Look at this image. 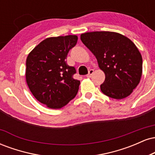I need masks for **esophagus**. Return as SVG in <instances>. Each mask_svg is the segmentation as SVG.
<instances>
[{"label":"esophagus","instance_id":"1","mask_svg":"<svg viewBox=\"0 0 155 155\" xmlns=\"http://www.w3.org/2000/svg\"><path fill=\"white\" fill-rule=\"evenodd\" d=\"M93 73H94V70H93V69H90V70L89 71V74H87V78H90V77H91L92 74H93Z\"/></svg>","mask_w":155,"mask_h":155}]
</instances>
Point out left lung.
Here are the masks:
<instances>
[{
	"label": "left lung",
	"mask_w": 155,
	"mask_h": 155,
	"mask_svg": "<svg viewBox=\"0 0 155 155\" xmlns=\"http://www.w3.org/2000/svg\"><path fill=\"white\" fill-rule=\"evenodd\" d=\"M82 43L92 51L104 72L101 85L104 94L123 99L132 93L142 75V57L134 43L115 32L95 31L82 33Z\"/></svg>",
	"instance_id": "1"
}]
</instances>
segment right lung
<instances>
[{
  "label": "right lung",
  "instance_id": "right-lung-1",
  "mask_svg": "<svg viewBox=\"0 0 155 155\" xmlns=\"http://www.w3.org/2000/svg\"><path fill=\"white\" fill-rule=\"evenodd\" d=\"M75 35L50 37L42 41L26 60V81L33 96L48 108L58 109L75 97L80 81L73 78L75 68L66 63L67 55L75 47Z\"/></svg>",
  "mask_w": 155,
  "mask_h": 155
}]
</instances>
